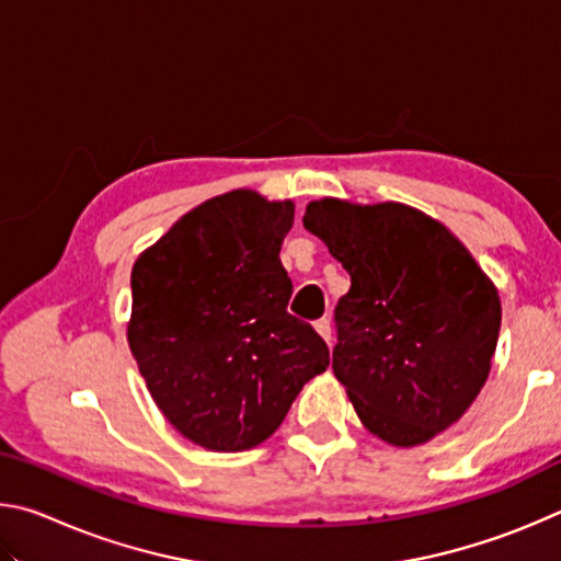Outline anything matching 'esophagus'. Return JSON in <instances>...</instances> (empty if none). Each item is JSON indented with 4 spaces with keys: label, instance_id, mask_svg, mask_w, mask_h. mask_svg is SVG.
Wrapping results in <instances>:
<instances>
[{
    "label": "esophagus",
    "instance_id": "esophagus-1",
    "mask_svg": "<svg viewBox=\"0 0 561 561\" xmlns=\"http://www.w3.org/2000/svg\"><path fill=\"white\" fill-rule=\"evenodd\" d=\"M314 329L319 331V336L327 341V344H331V321L324 317V319H319V321H314Z\"/></svg>",
    "mask_w": 561,
    "mask_h": 561
}]
</instances>
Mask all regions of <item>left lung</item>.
Returning a JSON list of instances; mask_svg holds the SVG:
<instances>
[{
  "label": "left lung",
  "mask_w": 561,
  "mask_h": 561,
  "mask_svg": "<svg viewBox=\"0 0 561 561\" xmlns=\"http://www.w3.org/2000/svg\"><path fill=\"white\" fill-rule=\"evenodd\" d=\"M304 227L344 264L334 374L360 423L411 448L468 411L500 336V297L470 252L401 203H309Z\"/></svg>",
  "instance_id": "left-lung-1"
}]
</instances>
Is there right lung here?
Segmentation results:
<instances>
[{
	"mask_svg": "<svg viewBox=\"0 0 561 561\" xmlns=\"http://www.w3.org/2000/svg\"><path fill=\"white\" fill-rule=\"evenodd\" d=\"M294 205L232 190L203 203L130 272L128 344L160 411L197 445L250 450L279 428L329 346L287 311L279 250Z\"/></svg>",
	"mask_w": 561,
	"mask_h": 561,
	"instance_id": "add662e5",
	"label": "right lung"
}]
</instances>
